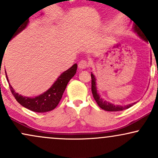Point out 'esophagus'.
Listing matches in <instances>:
<instances>
[{
    "label": "esophagus",
    "instance_id": "34e87169",
    "mask_svg": "<svg viewBox=\"0 0 158 158\" xmlns=\"http://www.w3.org/2000/svg\"><path fill=\"white\" fill-rule=\"evenodd\" d=\"M78 67L80 69H85L88 67V63L86 60H81L79 61V64H78Z\"/></svg>",
    "mask_w": 158,
    "mask_h": 158
}]
</instances>
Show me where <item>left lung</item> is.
Instances as JSON below:
<instances>
[{
  "label": "left lung",
  "instance_id": "obj_1",
  "mask_svg": "<svg viewBox=\"0 0 158 158\" xmlns=\"http://www.w3.org/2000/svg\"><path fill=\"white\" fill-rule=\"evenodd\" d=\"M133 30H135V32H137L138 34V35L141 39H143L145 41H147V39L145 37L144 35L142 33V30L140 31V29L139 28V27H137L136 24H134ZM97 84H96V78L94 77V75L91 73V91L92 94H93V97L94 99L97 102V105L100 107L101 108L105 110H107V111H120V110L128 109V108L131 107L132 106L135 104V103H131V104L127 105V106H117V105H114L112 103H110L107 102L106 100H103L102 98L100 97L99 93L97 92Z\"/></svg>",
  "mask_w": 158,
  "mask_h": 158
}]
</instances>
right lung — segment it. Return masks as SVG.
<instances>
[{"label":"right lung","instance_id":"add662e5","mask_svg":"<svg viewBox=\"0 0 158 158\" xmlns=\"http://www.w3.org/2000/svg\"><path fill=\"white\" fill-rule=\"evenodd\" d=\"M29 18L27 19V21L25 20L24 22L21 23L19 27V28L15 30L13 35H12V38L15 37L16 35H18L19 32H21L26 28L29 23ZM77 64H74L71 68H70L68 70H67L66 71L61 74L60 77H59V78L56 79V81L50 87V88H49L46 92L35 97H26L19 95V94L16 93L12 88V87L10 85L6 73V77L9 82L11 92H12L14 97L15 98L16 100L18 101V102L20 103L24 108L31 110L34 112L44 113V112L50 111V110H53L58 106L61 97H62L63 93L66 88L68 81L72 79V77H74V75L77 73Z\"/></svg>","mask_w":158,"mask_h":158}]
</instances>
